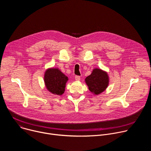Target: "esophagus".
I'll use <instances>...</instances> for the list:
<instances>
[{
    "label": "esophagus",
    "mask_w": 151,
    "mask_h": 151,
    "mask_svg": "<svg viewBox=\"0 0 151 151\" xmlns=\"http://www.w3.org/2000/svg\"><path fill=\"white\" fill-rule=\"evenodd\" d=\"M75 80L76 81H80V79H81V78H80V76H75Z\"/></svg>",
    "instance_id": "1"
}]
</instances>
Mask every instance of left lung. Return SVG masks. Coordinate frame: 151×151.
<instances>
[{
    "instance_id": "left-lung-1",
    "label": "left lung",
    "mask_w": 151,
    "mask_h": 151,
    "mask_svg": "<svg viewBox=\"0 0 151 151\" xmlns=\"http://www.w3.org/2000/svg\"><path fill=\"white\" fill-rule=\"evenodd\" d=\"M89 90L94 95H99L108 87L109 78L107 73L100 69L96 68L90 75L85 79Z\"/></svg>"
}]
</instances>
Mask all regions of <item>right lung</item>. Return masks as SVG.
Returning <instances> with one entry per match:
<instances>
[{
	"label": "right lung",
	"instance_id": "right-lung-1",
	"mask_svg": "<svg viewBox=\"0 0 151 151\" xmlns=\"http://www.w3.org/2000/svg\"><path fill=\"white\" fill-rule=\"evenodd\" d=\"M68 80V77L58 68H49L44 74V82L47 89L55 95L61 96L64 93Z\"/></svg>",
	"mask_w": 151,
	"mask_h": 151
}]
</instances>
